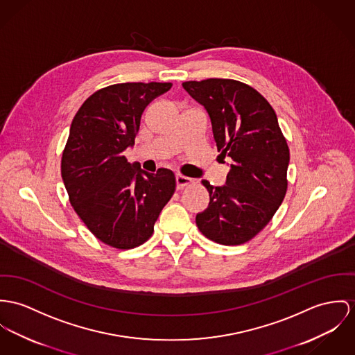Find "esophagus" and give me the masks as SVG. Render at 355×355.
Here are the masks:
<instances>
[{
    "label": "esophagus",
    "instance_id": "34e87169",
    "mask_svg": "<svg viewBox=\"0 0 355 355\" xmlns=\"http://www.w3.org/2000/svg\"><path fill=\"white\" fill-rule=\"evenodd\" d=\"M175 181H177V189H178V191H180V189H184V188H187V187H189L191 182H193L191 178L185 177V175H182V174H177Z\"/></svg>",
    "mask_w": 355,
    "mask_h": 355
}]
</instances>
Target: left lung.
I'll return each mask as SVG.
<instances>
[{
  "label": "left lung",
  "instance_id": "8db88e82",
  "mask_svg": "<svg viewBox=\"0 0 355 355\" xmlns=\"http://www.w3.org/2000/svg\"><path fill=\"white\" fill-rule=\"evenodd\" d=\"M182 86L208 112L218 157L231 159L225 185L202 181L209 205L196 224L218 245H243L266 227L286 194V139L268 100L243 82L209 78Z\"/></svg>",
  "mask_w": 355,
  "mask_h": 355
}]
</instances>
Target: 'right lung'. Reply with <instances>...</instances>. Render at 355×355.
<instances>
[{
	"mask_svg": "<svg viewBox=\"0 0 355 355\" xmlns=\"http://www.w3.org/2000/svg\"><path fill=\"white\" fill-rule=\"evenodd\" d=\"M170 82L116 83L93 93L73 119L60 173L70 204L89 231L120 250L143 245L175 191L168 168L147 173L123 155L146 107Z\"/></svg>",
	"mask_w": 355,
	"mask_h": 355,
	"instance_id": "obj_1",
	"label": "right lung"
}]
</instances>
